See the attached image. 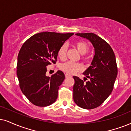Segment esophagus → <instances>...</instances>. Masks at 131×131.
Returning <instances> with one entry per match:
<instances>
[{
    "instance_id": "esophagus-1",
    "label": "esophagus",
    "mask_w": 131,
    "mask_h": 131,
    "mask_svg": "<svg viewBox=\"0 0 131 131\" xmlns=\"http://www.w3.org/2000/svg\"><path fill=\"white\" fill-rule=\"evenodd\" d=\"M71 77L70 75H69V74H65V77L66 78H68V77Z\"/></svg>"
}]
</instances>
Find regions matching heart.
Here are the masks:
<instances>
[{
  "instance_id": "obj_1",
  "label": "heart",
  "mask_w": 131,
  "mask_h": 131,
  "mask_svg": "<svg viewBox=\"0 0 131 131\" xmlns=\"http://www.w3.org/2000/svg\"><path fill=\"white\" fill-rule=\"evenodd\" d=\"M74 46L77 49V51L81 54H85L89 51V46L84 41H77L74 43ZM67 51V46L66 44H63L62 46L59 48L58 50V56L61 60H64L66 57ZM82 59L85 62L88 60V57L85 56H82ZM60 69L61 70L66 72V73L71 75L76 72H80L82 70L83 67L80 63H75L72 62H67L63 63L61 64L60 66Z\"/></svg>"
}]
</instances>
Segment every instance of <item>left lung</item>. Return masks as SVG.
<instances>
[{"label": "left lung", "mask_w": 131, "mask_h": 131, "mask_svg": "<svg viewBox=\"0 0 131 131\" xmlns=\"http://www.w3.org/2000/svg\"><path fill=\"white\" fill-rule=\"evenodd\" d=\"M76 35L89 40L93 45L95 55L91 65L83 72L86 80L74 76V102L79 107L91 110L99 106L110 96L117 78L116 59L112 48L106 41L92 32Z\"/></svg>", "instance_id": "left-lung-1"}]
</instances>
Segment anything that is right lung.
Masks as SVG:
<instances>
[{"label": "right lung", "instance_id": "right-lung-1", "mask_svg": "<svg viewBox=\"0 0 131 131\" xmlns=\"http://www.w3.org/2000/svg\"><path fill=\"white\" fill-rule=\"evenodd\" d=\"M74 33L43 32L23 44L18 54L17 75L21 92L33 105L44 107L57 100L65 76L62 71L46 75V67L56 63L59 48Z\"/></svg>", "mask_w": 131, "mask_h": 131}]
</instances>
